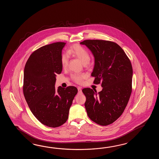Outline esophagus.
Masks as SVG:
<instances>
[{"label":"esophagus","instance_id":"obj_1","mask_svg":"<svg viewBox=\"0 0 159 159\" xmlns=\"http://www.w3.org/2000/svg\"><path fill=\"white\" fill-rule=\"evenodd\" d=\"M78 91L79 94L82 93V89H81V88L80 87H78Z\"/></svg>","mask_w":159,"mask_h":159}]
</instances>
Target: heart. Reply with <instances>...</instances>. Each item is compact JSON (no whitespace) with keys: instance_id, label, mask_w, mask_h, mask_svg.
<instances>
[{"instance_id":"heart-1","label":"heart","mask_w":159,"mask_h":159,"mask_svg":"<svg viewBox=\"0 0 159 159\" xmlns=\"http://www.w3.org/2000/svg\"><path fill=\"white\" fill-rule=\"evenodd\" d=\"M67 53L68 55H70L73 57L77 58L84 65L89 64V62L90 60V55L89 52L80 45H73L69 49ZM61 61L62 67L66 68L69 63V57L68 55L66 54H62L61 56ZM71 78L76 83L81 84L84 78V75H73L71 76Z\"/></svg>"}]
</instances>
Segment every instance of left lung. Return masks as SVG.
<instances>
[{
  "instance_id": "8db88e82",
  "label": "left lung",
  "mask_w": 159,
  "mask_h": 159,
  "mask_svg": "<svg viewBox=\"0 0 159 159\" xmlns=\"http://www.w3.org/2000/svg\"><path fill=\"white\" fill-rule=\"evenodd\" d=\"M80 44L91 51L95 59L91 76L94 84H101L98 93L90 88L82 92L89 118L97 124L107 125L121 116L132 92V65L125 52L112 41L86 40Z\"/></svg>"
}]
</instances>
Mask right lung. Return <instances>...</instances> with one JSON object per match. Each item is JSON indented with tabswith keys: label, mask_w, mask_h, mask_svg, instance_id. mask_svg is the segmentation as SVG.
Segmentation results:
<instances>
[{
	"label": "right lung",
	"mask_w": 159,
	"mask_h": 159,
	"mask_svg": "<svg viewBox=\"0 0 159 159\" xmlns=\"http://www.w3.org/2000/svg\"><path fill=\"white\" fill-rule=\"evenodd\" d=\"M66 43L57 42L37 49L25 65L23 94L30 111L39 121L57 127L68 120L69 109L78 90L70 86L55 89L56 75L61 74L62 50Z\"/></svg>",
	"instance_id": "obj_1"
}]
</instances>
